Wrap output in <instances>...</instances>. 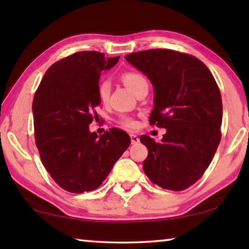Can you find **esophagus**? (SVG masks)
Returning a JSON list of instances; mask_svg holds the SVG:
<instances>
[{
	"label": "esophagus",
	"instance_id": "esophagus-1",
	"mask_svg": "<svg viewBox=\"0 0 249 249\" xmlns=\"http://www.w3.org/2000/svg\"><path fill=\"white\" fill-rule=\"evenodd\" d=\"M130 142H132V144L135 145V144H138L140 142V138H138L137 135L135 134H130Z\"/></svg>",
	"mask_w": 249,
	"mask_h": 249
}]
</instances>
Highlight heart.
<instances>
[{"instance_id":"obj_1","label":"heart","mask_w":249,"mask_h":249,"mask_svg":"<svg viewBox=\"0 0 249 249\" xmlns=\"http://www.w3.org/2000/svg\"><path fill=\"white\" fill-rule=\"evenodd\" d=\"M121 79L135 94L142 88L148 87V80L146 75L138 70H126L121 74ZM109 95H111V83L107 79L100 80L98 83V96L101 102L107 103ZM117 123L125 128H136L138 125L137 121L133 116L126 114L120 115L117 119Z\"/></svg>"}]
</instances>
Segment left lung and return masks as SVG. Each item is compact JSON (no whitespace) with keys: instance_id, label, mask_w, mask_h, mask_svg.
Instances as JSON below:
<instances>
[{"instance_id":"8db88e82","label":"left lung","mask_w":249,"mask_h":249,"mask_svg":"<svg viewBox=\"0 0 249 249\" xmlns=\"http://www.w3.org/2000/svg\"><path fill=\"white\" fill-rule=\"evenodd\" d=\"M155 88L149 123L167 128L160 142L147 135L142 169L151 182L182 191L195 184L221 142V92L208 67L195 56L171 49H148L125 57Z\"/></svg>"}]
</instances>
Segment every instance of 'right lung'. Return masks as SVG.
I'll use <instances>...</instances> for the list:
<instances>
[{
    "label": "right lung",
    "instance_id": "1",
    "mask_svg": "<svg viewBox=\"0 0 249 249\" xmlns=\"http://www.w3.org/2000/svg\"><path fill=\"white\" fill-rule=\"evenodd\" d=\"M119 59L98 52L74 53L49 67L34 96V129L41 162L68 192L99 188L130 144L129 135L119 128L99 137L89 130L99 117L95 107L101 102V72Z\"/></svg>",
    "mask_w": 249,
    "mask_h": 249
}]
</instances>
